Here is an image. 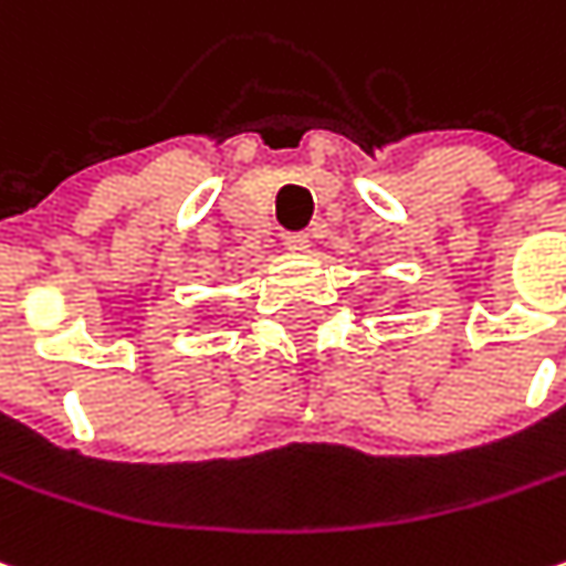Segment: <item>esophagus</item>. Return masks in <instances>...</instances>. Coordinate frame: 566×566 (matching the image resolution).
<instances>
[{
	"label": "esophagus",
	"instance_id": "esophagus-1",
	"mask_svg": "<svg viewBox=\"0 0 566 566\" xmlns=\"http://www.w3.org/2000/svg\"><path fill=\"white\" fill-rule=\"evenodd\" d=\"M284 247L291 250V253H307L310 250V237L307 234H284Z\"/></svg>",
	"mask_w": 566,
	"mask_h": 566
}]
</instances>
